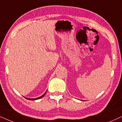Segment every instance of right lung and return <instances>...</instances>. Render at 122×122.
Listing matches in <instances>:
<instances>
[{"label": "right lung", "mask_w": 122, "mask_h": 122, "mask_svg": "<svg viewBox=\"0 0 122 122\" xmlns=\"http://www.w3.org/2000/svg\"><path fill=\"white\" fill-rule=\"evenodd\" d=\"M46 92L44 93V94H43L42 96H41V97H38V98H26V97H25V98H26V99H29V100H31V101H34V100H37V99H41V98H43V97L44 96V95L46 94Z\"/></svg>", "instance_id": "add662e5"}]
</instances>
